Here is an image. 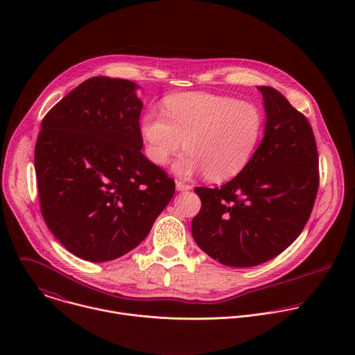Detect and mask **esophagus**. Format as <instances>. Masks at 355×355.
<instances>
[{
	"label": "esophagus",
	"instance_id": "1",
	"mask_svg": "<svg viewBox=\"0 0 355 355\" xmlns=\"http://www.w3.org/2000/svg\"><path fill=\"white\" fill-rule=\"evenodd\" d=\"M175 188H177V191H189L192 187L189 184L182 182V181H177L175 182Z\"/></svg>",
	"mask_w": 355,
	"mask_h": 355
}]
</instances>
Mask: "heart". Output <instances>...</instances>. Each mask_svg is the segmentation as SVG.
Here are the masks:
<instances>
[{
	"mask_svg": "<svg viewBox=\"0 0 355 355\" xmlns=\"http://www.w3.org/2000/svg\"><path fill=\"white\" fill-rule=\"evenodd\" d=\"M147 159L166 166L182 148L174 170L181 177L207 173L212 181L240 174L264 135L261 110L241 101L208 92H182L164 101L163 115L148 111L140 121Z\"/></svg>",
	"mask_w": 355,
	"mask_h": 355,
	"instance_id": "1",
	"label": "heart"
}]
</instances>
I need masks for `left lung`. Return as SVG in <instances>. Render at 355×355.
<instances>
[{
  "label": "left lung",
  "mask_w": 355,
  "mask_h": 355,
  "mask_svg": "<svg viewBox=\"0 0 355 355\" xmlns=\"http://www.w3.org/2000/svg\"><path fill=\"white\" fill-rule=\"evenodd\" d=\"M264 139L247 167L222 187H196L202 207L191 232L220 264L256 267L288 248L305 227L319 188V156L306 116L272 87H259Z\"/></svg>",
  "instance_id": "left-lung-1"
}]
</instances>
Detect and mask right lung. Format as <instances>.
<instances>
[{"instance_id":"1","label":"right lung","mask_w":355,"mask_h":355,"mask_svg":"<svg viewBox=\"0 0 355 355\" xmlns=\"http://www.w3.org/2000/svg\"><path fill=\"white\" fill-rule=\"evenodd\" d=\"M133 81L92 77L42 121L35 171L42 216L74 256L115 260L148 234L175 182L141 153Z\"/></svg>"}]
</instances>
